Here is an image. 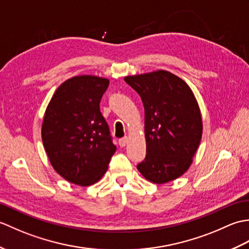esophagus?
<instances>
[{
    "label": "esophagus",
    "mask_w": 249,
    "mask_h": 249,
    "mask_svg": "<svg viewBox=\"0 0 249 249\" xmlns=\"http://www.w3.org/2000/svg\"><path fill=\"white\" fill-rule=\"evenodd\" d=\"M127 143H128V138H127V137H123V138H121L119 140V144L122 147H124Z\"/></svg>",
    "instance_id": "1"
}]
</instances>
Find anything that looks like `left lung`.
<instances>
[{
    "mask_svg": "<svg viewBox=\"0 0 249 249\" xmlns=\"http://www.w3.org/2000/svg\"><path fill=\"white\" fill-rule=\"evenodd\" d=\"M144 106L146 156L137 168L147 181L165 184L188 170L202 137V119L181 78L156 71L124 78Z\"/></svg>",
    "mask_w": 249,
    "mask_h": 249,
    "instance_id": "left-lung-1",
    "label": "left lung"
}]
</instances>
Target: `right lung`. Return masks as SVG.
<instances>
[{"instance_id": "add662e5", "label": "right lung", "mask_w": 249, "mask_h": 249, "mask_svg": "<svg viewBox=\"0 0 249 249\" xmlns=\"http://www.w3.org/2000/svg\"><path fill=\"white\" fill-rule=\"evenodd\" d=\"M108 86L102 77H72L56 89L46 109L44 147L54 170L72 184L98 182L116 151L99 109Z\"/></svg>"}]
</instances>
